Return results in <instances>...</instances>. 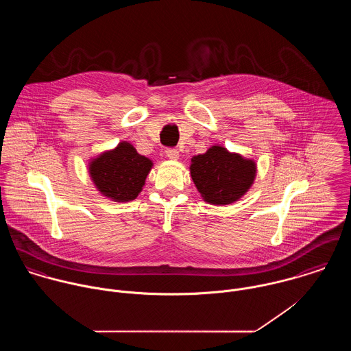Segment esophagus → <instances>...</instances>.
I'll return each instance as SVG.
<instances>
[{"instance_id": "esophagus-1", "label": "esophagus", "mask_w": 351, "mask_h": 351, "mask_svg": "<svg viewBox=\"0 0 351 351\" xmlns=\"http://www.w3.org/2000/svg\"><path fill=\"white\" fill-rule=\"evenodd\" d=\"M166 155L170 158V159H178V156H180V152L177 149H174V147H169V149H166Z\"/></svg>"}]
</instances>
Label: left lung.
<instances>
[{"instance_id":"1","label":"left lung","mask_w":351,"mask_h":351,"mask_svg":"<svg viewBox=\"0 0 351 351\" xmlns=\"http://www.w3.org/2000/svg\"><path fill=\"white\" fill-rule=\"evenodd\" d=\"M256 166L251 159L212 146L205 154L192 158L191 174L202 199L226 205L239 200L252 185Z\"/></svg>"}]
</instances>
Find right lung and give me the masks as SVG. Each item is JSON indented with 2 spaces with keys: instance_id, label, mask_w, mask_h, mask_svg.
<instances>
[{
  "instance_id": "1",
  "label": "right lung",
  "mask_w": 351,
  "mask_h": 351,
  "mask_svg": "<svg viewBox=\"0 0 351 351\" xmlns=\"http://www.w3.org/2000/svg\"><path fill=\"white\" fill-rule=\"evenodd\" d=\"M149 158L138 154L130 143H120L90 163V176L101 193L112 200L124 202L138 197L150 173Z\"/></svg>"
}]
</instances>
